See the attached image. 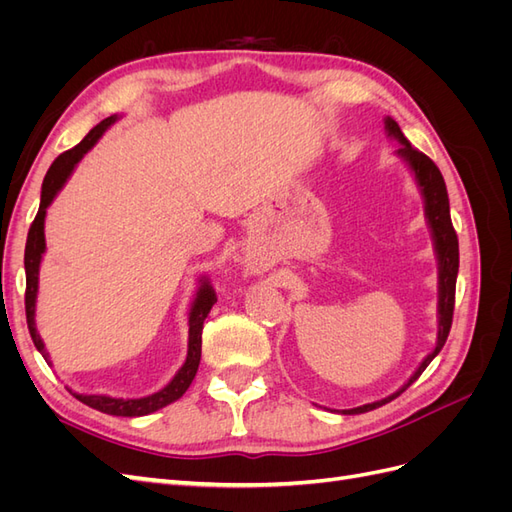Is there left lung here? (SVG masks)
Segmentation results:
<instances>
[{"mask_svg": "<svg viewBox=\"0 0 512 512\" xmlns=\"http://www.w3.org/2000/svg\"><path fill=\"white\" fill-rule=\"evenodd\" d=\"M384 130L399 143V149L395 153L410 166L412 175L418 183V190H421L423 200H425V218L431 228L433 250H436V256H438V342H436L433 352H429L425 356L423 363L418 365V369L410 376V380L401 386L399 391H395L393 395L384 397L380 401H374V404H365V406L352 408V410H342V414H363L369 410H376L404 393L408 386L423 374L425 367L433 359H436L438 352L446 344V337H448V333H451V324H453L455 284H457V271H459V241H457V232L451 222V207H448V192H446L444 177L440 173V168L433 164L425 156V153L414 149L408 143V138L404 136V132H401L395 119L386 117Z\"/></svg>", "mask_w": 512, "mask_h": 512, "instance_id": "left-lung-1", "label": "left lung"}]
</instances>
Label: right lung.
Instances as JSON below:
<instances>
[{
  "mask_svg": "<svg viewBox=\"0 0 512 512\" xmlns=\"http://www.w3.org/2000/svg\"><path fill=\"white\" fill-rule=\"evenodd\" d=\"M119 119V115H111L106 117L104 121H100L98 126L91 130L83 141L61 153V156L51 164L49 173H46L44 181H42V196H40V209L36 220L27 232V243H25V280H27V288H25V314H27V329L29 335L34 339V346L38 348V352L44 356V361L51 365V356L44 348V342L38 335L36 329V299H38V275H40V262H42V254L46 250V241H44V218H46V209L53 203V198L59 194V190L64 188V183L68 181V177L72 175L74 166L81 162V158L85 153L94 147L100 136L113 126V123ZM218 301L215 299V290L211 288L209 280H200V286L196 290V297L192 301L190 307V333H188V356H185V363L181 365V369L175 374V378L170 380L162 391L147 395V397H138V399H121V397H108V395H81L70 391L76 399L83 401L85 406L100 410L104 414H113V416H145L156 412L168 404L177 401L185 391L190 389V384L198 371V363H200V346H203V322L209 316L213 303Z\"/></svg>",
  "mask_w": 512,
  "mask_h": 512,
  "instance_id": "1",
  "label": "right lung"
}]
</instances>
